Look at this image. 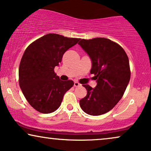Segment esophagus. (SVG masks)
<instances>
[{
    "mask_svg": "<svg viewBox=\"0 0 151 151\" xmlns=\"http://www.w3.org/2000/svg\"><path fill=\"white\" fill-rule=\"evenodd\" d=\"M79 86H80V84L78 83V82H75V83H74V87H79Z\"/></svg>",
    "mask_w": 151,
    "mask_h": 151,
    "instance_id": "34e87169",
    "label": "esophagus"
}]
</instances>
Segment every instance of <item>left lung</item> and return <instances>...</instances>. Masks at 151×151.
I'll list each match as a JSON object with an SVG mask.
<instances>
[{
  "label": "left lung",
  "instance_id": "1",
  "mask_svg": "<svg viewBox=\"0 0 151 151\" xmlns=\"http://www.w3.org/2000/svg\"><path fill=\"white\" fill-rule=\"evenodd\" d=\"M78 44L91 59L90 73L97 83L95 88L83 85L87 93L80 106L92 116L105 114L120 101L130 81L128 58L122 47L106 38L80 40Z\"/></svg>",
  "mask_w": 151,
  "mask_h": 151
}]
</instances>
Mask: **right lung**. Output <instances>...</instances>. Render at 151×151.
Returning a JSON list of instances; mask_svg holds the SVG:
<instances>
[{
  "label": "right lung",
  "instance_id": "obj_1",
  "mask_svg": "<svg viewBox=\"0 0 151 151\" xmlns=\"http://www.w3.org/2000/svg\"><path fill=\"white\" fill-rule=\"evenodd\" d=\"M80 39L50 33L32 42L25 50L19 69V86L33 108L44 114L53 112L61 105L73 80L62 81L54 72L66 50Z\"/></svg>",
  "mask_w": 151,
  "mask_h": 151
}]
</instances>
